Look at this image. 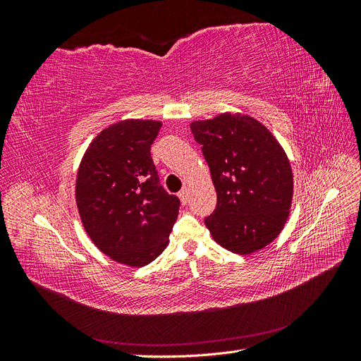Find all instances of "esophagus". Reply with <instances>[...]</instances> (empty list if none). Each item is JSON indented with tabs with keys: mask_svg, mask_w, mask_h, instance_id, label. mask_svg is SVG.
Here are the masks:
<instances>
[{
	"mask_svg": "<svg viewBox=\"0 0 361 361\" xmlns=\"http://www.w3.org/2000/svg\"><path fill=\"white\" fill-rule=\"evenodd\" d=\"M179 199H180V203H182V204L187 203V200H188V192H187V190H182V191L179 192Z\"/></svg>",
	"mask_w": 361,
	"mask_h": 361,
	"instance_id": "34e87169",
	"label": "esophagus"
}]
</instances>
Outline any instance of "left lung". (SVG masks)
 Wrapping results in <instances>:
<instances>
[{
  "mask_svg": "<svg viewBox=\"0 0 361 361\" xmlns=\"http://www.w3.org/2000/svg\"><path fill=\"white\" fill-rule=\"evenodd\" d=\"M216 191V207L206 218L214 241L236 255L271 244L285 227L293 195V174L285 149L255 117L223 113L194 120Z\"/></svg>",
  "mask_w": 361,
  "mask_h": 361,
  "instance_id": "left-lung-1",
  "label": "left lung"
}]
</instances>
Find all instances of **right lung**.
Segmentation results:
<instances>
[{
  "label": "right lung",
  "mask_w": 361,
  "mask_h": 361,
  "mask_svg": "<svg viewBox=\"0 0 361 361\" xmlns=\"http://www.w3.org/2000/svg\"><path fill=\"white\" fill-rule=\"evenodd\" d=\"M161 126L126 118L102 129L76 174V207L87 235L104 255L133 268L166 250L179 214V199L161 187L150 157Z\"/></svg>",
  "instance_id": "obj_1"
}]
</instances>
